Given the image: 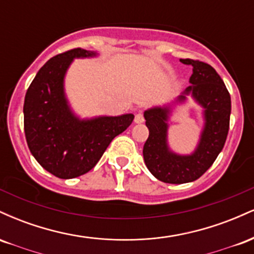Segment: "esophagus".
<instances>
[{
    "label": "esophagus",
    "instance_id": "34e87169",
    "mask_svg": "<svg viewBox=\"0 0 254 254\" xmlns=\"http://www.w3.org/2000/svg\"><path fill=\"white\" fill-rule=\"evenodd\" d=\"M144 122V116H143V113H137V115L135 116V123H137V124H141V123H143Z\"/></svg>",
    "mask_w": 254,
    "mask_h": 254
}]
</instances>
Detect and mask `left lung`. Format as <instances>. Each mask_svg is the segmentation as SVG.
I'll list each match as a JSON object with an SVG mask.
<instances>
[{"label":"left lung","mask_w":254,"mask_h":254,"mask_svg":"<svg viewBox=\"0 0 254 254\" xmlns=\"http://www.w3.org/2000/svg\"><path fill=\"white\" fill-rule=\"evenodd\" d=\"M192 66L191 86L178 100L184 101L185 94H192L204 107L205 124L199 144L191 155H177L167 145L168 107H154L144 112L149 136L143 147L145 166L156 179L168 184H185L202 177L214 164L223 149L229 130L230 95L222 78L208 63L198 60H180Z\"/></svg>","instance_id":"obj_1"}]
</instances>
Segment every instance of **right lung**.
<instances>
[{
    "label": "right lung",
    "instance_id": "right-lung-1",
    "mask_svg": "<svg viewBox=\"0 0 254 254\" xmlns=\"http://www.w3.org/2000/svg\"><path fill=\"white\" fill-rule=\"evenodd\" d=\"M95 52L81 48L50 58L32 81L24 104V129L32 155L43 168L61 179L87 173L98 164L112 139L133 121V115L81 121L64 97L63 80L74 58Z\"/></svg>",
    "mask_w": 254,
    "mask_h": 254
}]
</instances>
